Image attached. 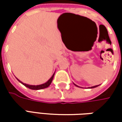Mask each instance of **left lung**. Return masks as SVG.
Instances as JSON below:
<instances>
[{"label": "left lung", "instance_id": "obj_1", "mask_svg": "<svg viewBox=\"0 0 122 122\" xmlns=\"http://www.w3.org/2000/svg\"><path fill=\"white\" fill-rule=\"evenodd\" d=\"M75 86H77V85H75ZM97 86H92V87H91L90 88H94V87H97ZM77 87H78V86H77Z\"/></svg>", "mask_w": 122, "mask_h": 122}]
</instances>
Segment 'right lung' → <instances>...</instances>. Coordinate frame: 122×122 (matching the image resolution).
Wrapping results in <instances>:
<instances>
[{"label": "right lung", "instance_id": "right-lung-1", "mask_svg": "<svg viewBox=\"0 0 122 122\" xmlns=\"http://www.w3.org/2000/svg\"><path fill=\"white\" fill-rule=\"evenodd\" d=\"M54 74L51 76V77L49 79V80L47 81L46 82V83H45L43 84H41V85H38V86H32V85H28V84H26V83H24L23 82H21V81H20L19 79H17L24 86H25L27 87H28L29 89H31V90H41V89H44V88H46V87H49L50 86V84L51 83V82H52V80H53V78H54Z\"/></svg>", "mask_w": 122, "mask_h": 122}]
</instances>
